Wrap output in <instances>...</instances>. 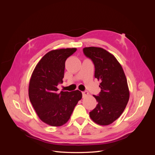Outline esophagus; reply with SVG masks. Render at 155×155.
Listing matches in <instances>:
<instances>
[{"instance_id": "34e87169", "label": "esophagus", "mask_w": 155, "mask_h": 155, "mask_svg": "<svg viewBox=\"0 0 155 155\" xmlns=\"http://www.w3.org/2000/svg\"><path fill=\"white\" fill-rule=\"evenodd\" d=\"M88 94H89V93H88L87 91H84V92H82L83 97H86V96H88Z\"/></svg>"}]
</instances>
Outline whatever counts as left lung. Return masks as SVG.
Listing matches in <instances>:
<instances>
[{
	"label": "left lung",
	"mask_w": 155,
	"mask_h": 155,
	"mask_svg": "<svg viewBox=\"0 0 155 155\" xmlns=\"http://www.w3.org/2000/svg\"><path fill=\"white\" fill-rule=\"evenodd\" d=\"M83 53L94 64V77L100 80L101 91L93 95L97 102L89 112L97 124L108 125L123 113L129 99V91L124 70L114 56L104 48H84Z\"/></svg>",
	"instance_id": "left-lung-1"
}]
</instances>
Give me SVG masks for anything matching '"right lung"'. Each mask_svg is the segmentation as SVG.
I'll return each instance as SVG.
<instances>
[{
  "instance_id": "add662e5",
  "label": "right lung",
  "mask_w": 155,
  "mask_h": 155,
  "mask_svg": "<svg viewBox=\"0 0 155 155\" xmlns=\"http://www.w3.org/2000/svg\"><path fill=\"white\" fill-rule=\"evenodd\" d=\"M76 48L51 50L37 63L31 74L28 94L39 118L51 126H61L70 118L74 107L81 99L78 91L58 92L64 78L65 61Z\"/></svg>"
}]
</instances>
